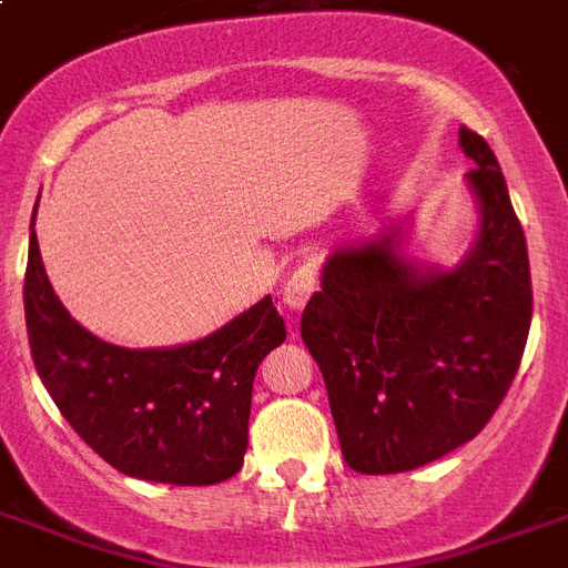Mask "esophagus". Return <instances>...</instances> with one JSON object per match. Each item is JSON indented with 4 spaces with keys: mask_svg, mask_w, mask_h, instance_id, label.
<instances>
[{
    "mask_svg": "<svg viewBox=\"0 0 568 568\" xmlns=\"http://www.w3.org/2000/svg\"><path fill=\"white\" fill-rule=\"evenodd\" d=\"M315 288H318V274H315V267L310 265L297 267V271L288 276V283H285L283 303L288 306V310H303L306 301L313 297Z\"/></svg>",
    "mask_w": 568,
    "mask_h": 568,
    "instance_id": "esophagus-1",
    "label": "esophagus"
}]
</instances>
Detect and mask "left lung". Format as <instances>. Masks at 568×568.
Wrapping results in <instances>:
<instances>
[{"mask_svg": "<svg viewBox=\"0 0 568 568\" xmlns=\"http://www.w3.org/2000/svg\"><path fill=\"white\" fill-rule=\"evenodd\" d=\"M458 145L479 235L449 271L402 255L399 229L333 250L301 336L327 384L342 456L357 474H402L474 440L525 354L534 288L525 229L495 151Z\"/></svg>", "mask_w": 568, "mask_h": 568, "instance_id": "left-lung-1", "label": "left lung"}]
</instances>
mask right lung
<instances>
[{"instance_id":"obj_1","label":"right lung","mask_w":568,"mask_h":568,"mask_svg":"<svg viewBox=\"0 0 568 568\" xmlns=\"http://www.w3.org/2000/svg\"><path fill=\"white\" fill-rule=\"evenodd\" d=\"M34 369L62 417L115 470L214 486L244 465L258 363L285 342L271 297L175 348H121L73 322L29 237L23 283Z\"/></svg>"}]
</instances>
